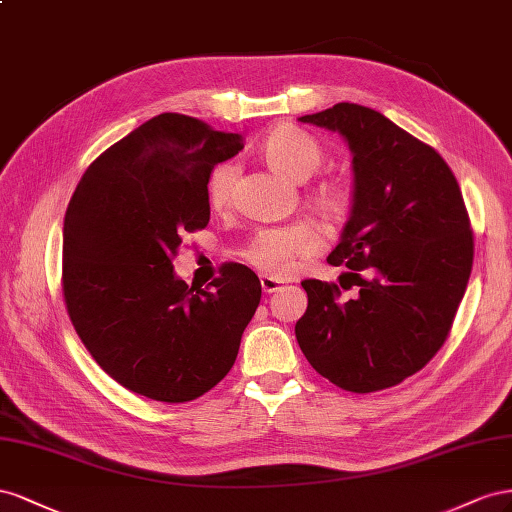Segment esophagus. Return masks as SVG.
Returning <instances> with one entry per match:
<instances>
[{
	"label": "esophagus",
	"mask_w": 512,
	"mask_h": 512,
	"mask_svg": "<svg viewBox=\"0 0 512 512\" xmlns=\"http://www.w3.org/2000/svg\"><path fill=\"white\" fill-rule=\"evenodd\" d=\"M259 283H261V289L266 291V294H274L276 289H279L283 285L281 279H274V276H259Z\"/></svg>",
	"instance_id": "obj_1"
}]
</instances>
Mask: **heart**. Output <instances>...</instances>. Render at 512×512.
<instances>
[{
    "instance_id": "1",
    "label": "heart",
    "mask_w": 512,
    "mask_h": 512,
    "mask_svg": "<svg viewBox=\"0 0 512 512\" xmlns=\"http://www.w3.org/2000/svg\"><path fill=\"white\" fill-rule=\"evenodd\" d=\"M259 154L276 173L285 175L291 182L309 180L324 165V145L311 133L294 124H279L261 139ZM236 165H218L208 180V203L214 210H225L233 197L236 184ZM304 203L319 221L337 225L345 221L352 208V184L343 175H321L304 193ZM321 244L319 231L313 223L300 221L279 229L259 231L257 236L242 248V257L257 270L283 276L291 272L296 261L313 255Z\"/></svg>"
}]
</instances>
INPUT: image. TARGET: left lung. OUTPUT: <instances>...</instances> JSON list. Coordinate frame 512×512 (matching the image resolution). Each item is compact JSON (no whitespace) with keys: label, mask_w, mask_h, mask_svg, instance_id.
I'll use <instances>...</instances> for the list:
<instances>
[{"label":"left lung","mask_w":512,"mask_h":512,"mask_svg":"<svg viewBox=\"0 0 512 512\" xmlns=\"http://www.w3.org/2000/svg\"><path fill=\"white\" fill-rule=\"evenodd\" d=\"M300 122L343 135L354 154L352 216L328 261L360 291L343 300L339 285L302 281L298 345L343 390L397 386L444 345L470 281L474 233L459 182L431 145L369 107L339 102Z\"/></svg>","instance_id":"8db88e82"}]
</instances>
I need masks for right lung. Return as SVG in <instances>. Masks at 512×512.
Masks as SVG:
<instances>
[{"label": "right lung", "mask_w": 512, "mask_h": 512, "mask_svg": "<svg viewBox=\"0 0 512 512\" xmlns=\"http://www.w3.org/2000/svg\"><path fill=\"white\" fill-rule=\"evenodd\" d=\"M242 137L160 113L87 167L64 218V302L79 339L115 382L163 403L214 388L236 362L261 283L221 266L206 289L173 272L184 233L210 221L212 169Z\"/></svg>", "instance_id": "1"}]
</instances>
